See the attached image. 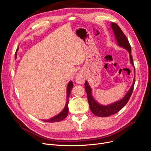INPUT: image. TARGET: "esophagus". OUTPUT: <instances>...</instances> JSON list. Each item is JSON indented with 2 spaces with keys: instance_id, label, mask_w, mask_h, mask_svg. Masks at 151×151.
I'll list each match as a JSON object with an SVG mask.
<instances>
[{
  "instance_id": "34e87169",
  "label": "esophagus",
  "mask_w": 151,
  "mask_h": 151,
  "mask_svg": "<svg viewBox=\"0 0 151 151\" xmlns=\"http://www.w3.org/2000/svg\"><path fill=\"white\" fill-rule=\"evenodd\" d=\"M76 81L78 83H83L84 81V79L83 78V77L80 75H78L76 77Z\"/></svg>"
}]
</instances>
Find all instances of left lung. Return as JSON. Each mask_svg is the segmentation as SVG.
<instances>
[{
	"instance_id": "8db88e82",
	"label": "left lung",
	"mask_w": 151,
	"mask_h": 151,
	"mask_svg": "<svg viewBox=\"0 0 151 151\" xmlns=\"http://www.w3.org/2000/svg\"><path fill=\"white\" fill-rule=\"evenodd\" d=\"M111 24L112 29L114 31L118 45L124 47V48L126 49L129 51L130 54V63L133 65H134L133 63V58L131 55V46L129 42V40L127 38L125 34H124L121 29L119 27L117 24L114 22H111ZM134 73H135V69L134 70ZM134 80H135V76L134 77L133 83L131 88L130 89L129 92L126 93L125 97L122 99L115 103H113V104L109 105L108 106L101 105L93 99L92 96V89L89 86L88 82L86 81L84 84L85 90L87 93V96H88V103L89 104V107L92 113L93 114L99 117H108L119 111L122 109L125 106V105L127 104V102L129 101L132 96L134 88Z\"/></svg>"
}]
</instances>
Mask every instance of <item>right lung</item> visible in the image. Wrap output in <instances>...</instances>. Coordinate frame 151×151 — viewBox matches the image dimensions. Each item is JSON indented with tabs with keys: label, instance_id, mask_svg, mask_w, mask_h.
I'll list each match as a JSON object with an SVG mask.
<instances>
[{
	"label": "right lung",
	"instance_id": "1",
	"mask_svg": "<svg viewBox=\"0 0 151 151\" xmlns=\"http://www.w3.org/2000/svg\"><path fill=\"white\" fill-rule=\"evenodd\" d=\"M73 87V84L72 81H70L69 83L68 84L67 86V102L65 104V106L62 111L58 114L57 116H55L51 119H46L45 120V122H59L60 121H62L64 119L68 116V104L69 103V97L71 93V91Z\"/></svg>",
	"mask_w": 151,
	"mask_h": 151
}]
</instances>
